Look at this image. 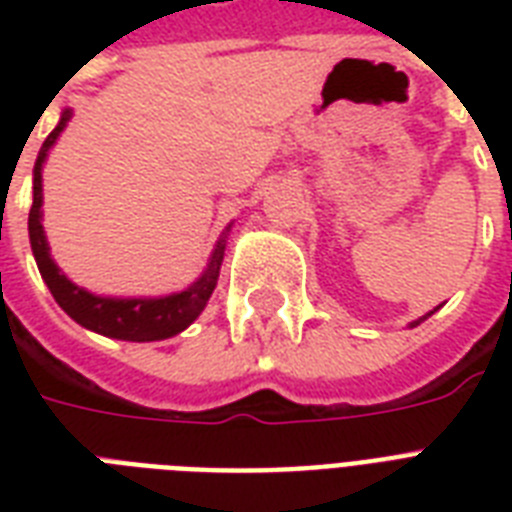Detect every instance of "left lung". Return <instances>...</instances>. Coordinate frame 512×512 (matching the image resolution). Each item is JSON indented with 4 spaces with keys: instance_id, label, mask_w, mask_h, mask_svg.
<instances>
[{
    "instance_id": "8db88e82",
    "label": "left lung",
    "mask_w": 512,
    "mask_h": 512,
    "mask_svg": "<svg viewBox=\"0 0 512 512\" xmlns=\"http://www.w3.org/2000/svg\"><path fill=\"white\" fill-rule=\"evenodd\" d=\"M430 313H433V311H430ZM430 313H428V316H430ZM417 324H420V321H414V327H417Z\"/></svg>"
}]
</instances>
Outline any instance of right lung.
Listing matches in <instances>:
<instances>
[{"label":"right lung","mask_w":512,"mask_h":512,"mask_svg":"<svg viewBox=\"0 0 512 512\" xmlns=\"http://www.w3.org/2000/svg\"><path fill=\"white\" fill-rule=\"evenodd\" d=\"M68 119H71V111L66 108L63 116H60L58 127L42 143V151H39L34 164V204H31V212H28V239H31V252H34V260L39 265L44 284L50 287L55 303L76 324H82L84 329L98 332L103 337L154 342L180 335L185 327H191L193 321L199 319V313L204 311V305L215 292L225 255V236L231 231V225L225 228V233L215 244L207 271L201 273L199 279L183 292H175V295L167 297H100L87 292L84 287H76L74 281L66 279V273H60V268L50 257V244H47V236H44L42 228V167L58 135L66 130Z\"/></svg>","instance_id":"add662e5"}]
</instances>
